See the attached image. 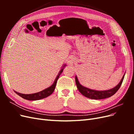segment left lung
<instances>
[{"label": "left lung", "mask_w": 134, "mask_h": 134, "mask_svg": "<svg viewBox=\"0 0 134 134\" xmlns=\"http://www.w3.org/2000/svg\"><path fill=\"white\" fill-rule=\"evenodd\" d=\"M124 76L125 74L123 75L120 83L116 87L111 89V90L106 91H97L83 86L79 83L76 75L75 76V83L78 90L80 92L81 94H82L84 96L87 97L88 98L93 99H102L106 98H109V97H110L114 94H115L116 92L119 90L121 84H122Z\"/></svg>", "instance_id": "left-lung-1"}]
</instances>
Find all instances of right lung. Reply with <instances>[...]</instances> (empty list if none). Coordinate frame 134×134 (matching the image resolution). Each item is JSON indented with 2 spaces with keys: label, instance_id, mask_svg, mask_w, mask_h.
<instances>
[{
  "label": "right lung",
  "instance_id": "right-lung-1",
  "mask_svg": "<svg viewBox=\"0 0 134 134\" xmlns=\"http://www.w3.org/2000/svg\"><path fill=\"white\" fill-rule=\"evenodd\" d=\"M66 66V64L63 65V66L62 67V69H61V70H60L58 75H57L56 78H55L53 84H52L50 87L45 89V90H44L43 91H40L37 93H33V94H22V93H20L16 92L15 91H14L16 93V94H18L20 97H21L22 98L25 99H27V100H40L41 99H43L44 98H46V97L50 96L54 91L56 83H57V80L59 79V76L60 75V74L63 72L64 68Z\"/></svg>",
  "mask_w": 134,
  "mask_h": 134
}]
</instances>
